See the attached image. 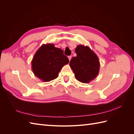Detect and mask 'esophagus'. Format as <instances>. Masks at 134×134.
Returning a JSON list of instances; mask_svg holds the SVG:
<instances>
[{
    "label": "esophagus",
    "mask_w": 134,
    "mask_h": 134,
    "mask_svg": "<svg viewBox=\"0 0 134 134\" xmlns=\"http://www.w3.org/2000/svg\"><path fill=\"white\" fill-rule=\"evenodd\" d=\"M68 59H69V60L70 61V60L71 59V56H68Z\"/></svg>",
    "instance_id": "1"
}]
</instances>
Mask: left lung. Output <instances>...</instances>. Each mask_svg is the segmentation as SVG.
<instances>
[{
  "label": "left lung",
  "mask_w": 134,
  "mask_h": 134,
  "mask_svg": "<svg viewBox=\"0 0 134 134\" xmlns=\"http://www.w3.org/2000/svg\"><path fill=\"white\" fill-rule=\"evenodd\" d=\"M75 51L76 57L72 58L70 66L75 74L76 80L83 83H88L99 73L100 63L98 56L90 47L80 44Z\"/></svg>",
  "instance_id": "obj_1"
}]
</instances>
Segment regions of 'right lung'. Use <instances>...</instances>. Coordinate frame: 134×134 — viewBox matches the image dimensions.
<instances>
[{
    "mask_svg": "<svg viewBox=\"0 0 134 134\" xmlns=\"http://www.w3.org/2000/svg\"><path fill=\"white\" fill-rule=\"evenodd\" d=\"M69 61L61 48L54 44H43L36 51L31 62L34 74L44 82L57 78L59 72Z\"/></svg>",
    "mask_w": 134,
    "mask_h": 134,
    "instance_id": "right-lung-1",
    "label": "right lung"
}]
</instances>
